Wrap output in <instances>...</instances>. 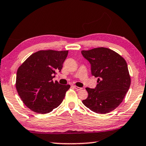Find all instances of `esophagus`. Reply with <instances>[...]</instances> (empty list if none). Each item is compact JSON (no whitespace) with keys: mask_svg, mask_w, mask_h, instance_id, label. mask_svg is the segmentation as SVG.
Instances as JSON below:
<instances>
[{"mask_svg":"<svg viewBox=\"0 0 146 146\" xmlns=\"http://www.w3.org/2000/svg\"><path fill=\"white\" fill-rule=\"evenodd\" d=\"M73 86V88H75L77 91H80V90H82V89H83L82 88H79V87H77V86Z\"/></svg>","mask_w":146,"mask_h":146,"instance_id":"esophagus-1","label":"esophagus"}]
</instances>
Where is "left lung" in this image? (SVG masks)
Listing matches in <instances>:
<instances>
[{"mask_svg":"<svg viewBox=\"0 0 146 146\" xmlns=\"http://www.w3.org/2000/svg\"><path fill=\"white\" fill-rule=\"evenodd\" d=\"M81 53L91 64L92 75L98 77L95 88H86L88 97L82 103L95 113H110L120 104L129 88L131 78L126 62L119 54L106 48Z\"/></svg>","mask_w":146,"mask_h":146,"instance_id":"obj_1","label":"left lung"}]
</instances>
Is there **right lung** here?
Here are the masks:
<instances>
[{"mask_svg": "<svg viewBox=\"0 0 146 146\" xmlns=\"http://www.w3.org/2000/svg\"><path fill=\"white\" fill-rule=\"evenodd\" d=\"M68 51H39L32 54L19 68L16 88L24 104L34 112L46 114L57 108L70 85L52 79L61 71Z\"/></svg>", "mask_w": 146, "mask_h": 146, "instance_id": "obj_1", "label": "right lung"}]
</instances>
